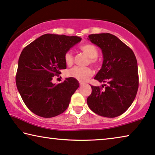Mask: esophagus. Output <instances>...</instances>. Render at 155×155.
<instances>
[{
	"label": "esophagus",
	"instance_id": "obj_1",
	"mask_svg": "<svg viewBox=\"0 0 155 155\" xmlns=\"http://www.w3.org/2000/svg\"><path fill=\"white\" fill-rule=\"evenodd\" d=\"M79 84H80V85H84V84H85V83H84V82L80 81V82H79Z\"/></svg>",
	"mask_w": 155,
	"mask_h": 155
}]
</instances>
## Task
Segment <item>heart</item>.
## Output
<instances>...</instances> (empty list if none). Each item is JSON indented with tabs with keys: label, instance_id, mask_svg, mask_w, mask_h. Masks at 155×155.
<instances>
[{
	"label": "heart",
	"instance_id": "1",
	"mask_svg": "<svg viewBox=\"0 0 155 155\" xmlns=\"http://www.w3.org/2000/svg\"><path fill=\"white\" fill-rule=\"evenodd\" d=\"M79 49L89 58L88 63L92 64L94 67H97L100 63V61L97 57L98 48L95 46L91 43L83 44L79 47ZM64 63L68 67L72 66L74 63V56L71 51H67L64 55ZM93 75V70L91 68H76L71 69L69 71L68 76L71 78H75L79 81H85Z\"/></svg>",
	"mask_w": 155,
	"mask_h": 155
}]
</instances>
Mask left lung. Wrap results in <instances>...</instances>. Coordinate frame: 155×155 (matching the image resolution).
Wrapping results in <instances>:
<instances>
[{
    "label": "left lung",
    "mask_w": 155,
    "mask_h": 155,
    "mask_svg": "<svg viewBox=\"0 0 155 155\" xmlns=\"http://www.w3.org/2000/svg\"><path fill=\"white\" fill-rule=\"evenodd\" d=\"M88 38L101 48L104 57L102 67L94 78L107 84L91 85L87 104L101 116H119L128 109L137 95L139 84L137 58L131 48L114 35L92 34Z\"/></svg>",
    "instance_id": "left-lung-1"
}]
</instances>
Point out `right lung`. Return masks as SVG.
Segmentation results:
<instances>
[{
  "mask_svg": "<svg viewBox=\"0 0 155 155\" xmlns=\"http://www.w3.org/2000/svg\"><path fill=\"white\" fill-rule=\"evenodd\" d=\"M81 40L77 36L45 34L29 44L21 53L16 84L26 107L35 115L52 117L63 114L78 86V81L67 78L52 83L66 69L64 55Z\"/></svg>",
  "mask_w": 155,
  "mask_h": 155,
  "instance_id": "right-lung-1",
  "label": "right lung"
}]
</instances>
